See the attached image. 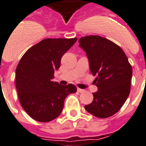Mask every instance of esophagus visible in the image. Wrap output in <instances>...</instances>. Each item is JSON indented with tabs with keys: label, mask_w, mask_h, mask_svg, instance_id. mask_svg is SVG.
I'll return each instance as SVG.
<instances>
[{
	"label": "esophagus",
	"mask_w": 146,
	"mask_h": 146,
	"mask_svg": "<svg viewBox=\"0 0 146 146\" xmlns=\"http://www.w3.org/2000/svg\"><path fill=\"white\" fill-rule=\"evenodd\" d=\"M78 92H79V93H84L85 92V90H83V89H80V88H78Z\"/></svg>",
	"instance_id": "obj_1"
}]
</instances>
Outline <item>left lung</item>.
<instances>
[{"label":"left lung","mask_w":146,"mask_h":146,"mask_svg":"<svg viewBox=\"0 0 146 146\" xmlns=\"http://www.w3.org/2000/svg\"><path fill=\"white\" fill-rule=\"evenodd\" d=\"M79 46L87 53L93 82L98 91L93 102L84 106L91 115L106 118L117 113L129 96L132 66L118 45L98 35L82 37Z\"/></svg>","instance_id":"left-lung-1"}]
</instances>
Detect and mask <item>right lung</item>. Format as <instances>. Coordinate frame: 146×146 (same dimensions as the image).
Here are the masks:
<instances>
[{"label":"right lung","mask_w":146,"mask_h":146,"mask_svg":"<svg viewBox=\"0 0 146 146\" xmlns=\"http://www.w3.org/2000/svg\"><path fill=\"white\" fill-rule=\"evenodd\" d=\"M78 38H46L29 48L16 69V87L23 108L39 122L56 118L63 109L64 101L76 93L74 84L61 85L53 81L62 56Z\"/></svg>","instance_id":"right-lung-1"}]
</instances>
